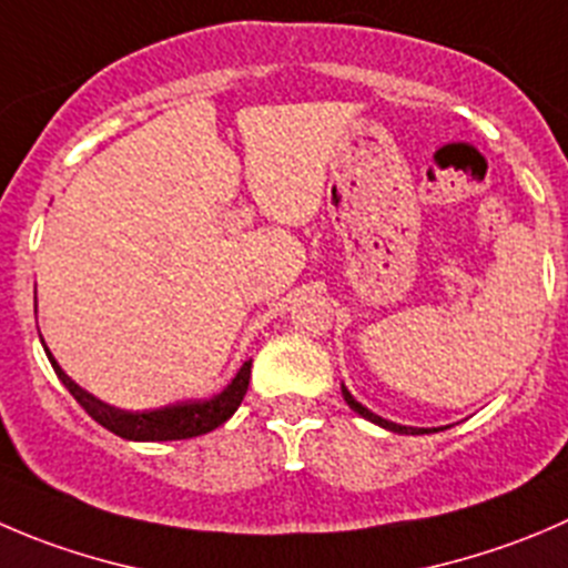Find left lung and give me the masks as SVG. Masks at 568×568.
Instances as JSON below:
<instances>
[{"instance_id":"8db88e82","label":"left lung","mask_w":568,"mask_h":568,"mask_svg":"<svg viewBox=\"0 0 568 568\" xmlns=\"http://www.w3.org/2000/svg\"><path fill=\"white\" fill-rule=\"evenodd\" d=\"M341 390H344V399H346V405L352 407V410L361 413V416H363V418H368V422L379 424V427H385V430H390V433H413V436H416V433H430V430H424V427H402V424L388 422V418H379L377 413H372V410H368V407H363L361 402H357L355 396L349 394V390H346V388H341Z\"/></svg>"}]
</instances>
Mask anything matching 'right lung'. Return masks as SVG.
I'll return each mask as SVG.
<instances>
[{
    "instance_id": "add662e5",
    "label": "right lung",
    "mask_w": 568,
    "mask_h": 568,
    "mask_svg": "<svg viewBox=\"0 0 568 568\" xmlns=\"http://www.w3.org/2000/svg\"><path fill=\"white\" fill-rule=\"evenodd\" d=\"M49 363H52L54 374L60 377V383L69 388V394L85 407L88 416L93 422H99L102 427H108L110 433L121 438H130V442H180V438H196L205 436V433L216 430L219 424L227 422L235 410H239L241 399H244L246 388H250V374H252V361H246L239 368L233 383L216 394L213 399L202 402H180V405L158 407V410H119V407L104 405L102 399L91 396L88 390H82L63 368L58 366V361L52 357V352L47 349Z\"/></svg>"
}]
</instances>
